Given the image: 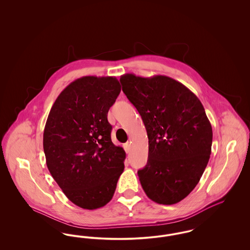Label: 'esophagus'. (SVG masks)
I'll list each match as a JSON object with an SVG mask.
<instances>
[{"label": "esophagus", "mask_w": 250, "mask_h": 250, "mask_svg": "<svg viewBox=\"0 0 250 250\" xmlns=\"http://www.w3.org/2000/svg\"><path fill=\"white\" fill-rule=\"evenodd\" d=\"M124 149H125V151L126 152V153H129L131 150V144L129 143H125L124 144Z\"/></svg>", "instance_id": "esophagus-1"}]
</instances>
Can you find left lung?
<instances>
[{"label":"left lung","mask_w":250,"mask_h":250,"mask_svg":"<svg viewBox=\"0 0 250 250\" xmlns=\"http://www.w3.org/2000/svg\"><path fill=\"white\" fill-rule=\"evenodd\" d=\"M120 82L149 140L147 164L138 171L143 190L159 204L181 202L200 182L211 155L213 130L202 102L167 76L125 74Z\"/></svg>","instance_id":"8db88e82"}]
</instances>
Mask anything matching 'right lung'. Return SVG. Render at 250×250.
<instances>
[{
  "label": "right lung",
  "mask_w": 250,
  "mask_h": 250,
  "mask_svg": "<svg viewBox=\"0 0 250 250\" xmlns=\"http://www.w3.org/2000/svg\"><path fill=\"white\" fill-rule=\"evenodd\" d=\"M120 92L114 77H83L63 89L48 114L43 135L48 170L83 209L105 206L124 171L125 152L111 142L107 122Z\"/></svg>",
  "instance_id": "1"
}]
</instances>
